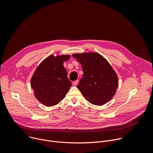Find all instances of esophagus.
Here are the masks:
<instances>
[{"mask_svg":"<svg viewBox=\"0 0 153 153\" xmlns=\"http://www.w3.org/2000/svg\"><path fill=\"white\" fill-rule=\"evenodd\" d=\"M78 82H79L78 80H76V81H74V82H73V85L76 86V85L78 84Z\"/></svg>","mask_w":153,"mask_h":153,"instance_id":"obj_1","label":"esophagus"}]
</instances>
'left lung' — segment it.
<instances>
[{
  "label": "left lung",
  "mask_w": 153,
  "mask_h": 153,
  "mask_svg": "<svg viewBox=\"0 0 153 153\" xmlns=\"http://www.w3.org/2000/svg\"><path fill=\"white\" fill-rule=\"evenodd\" d=\"M73 57L79 62L83 77L77 87L83 96L95 105L110 101L116 94L118 77L106 59L97 53H75Z\"/></svg>",
  "instance_id": "8db88e82"
}]
</instances>
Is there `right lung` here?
I'll return each instance as SVG.
<instances>
[{
  "mask_svg": "<svg viewBox=\"0 0 153 153\" xmlns=\"http://www.w3.org/2000/svg\"><path fill=\"white\" fill-rule=\"evenodd\" d=\"M70 58V55H50L36 68L31 79V86L34 96L42 104L52 106L66 96L71 82L67 77L63 62Z\"/></svg>",
  "mask_w": 153,
  "mask_h": 153,
  "instance_id": "right-lung-1",
  "label": "right lung"
}]
</instances>
